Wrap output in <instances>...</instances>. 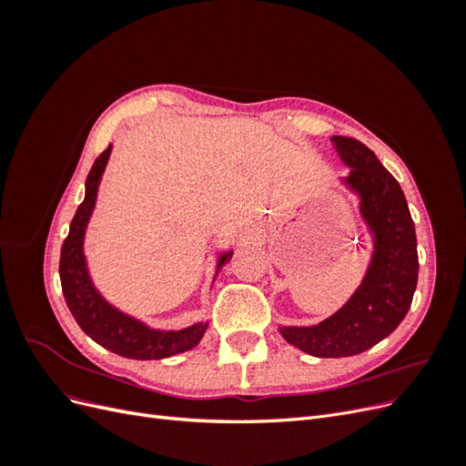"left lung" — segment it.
Returning a JSON list of instances; mask_svg holds the SVG:
<instances>
[{"label": "left lung", "instance_id": "obj_1", "mask_svg": "<svg viewBox=\"0 0 466 466\" xmlns=\"http://www.w3.org/2000/svg\"><path fill=\"white\" fill-rule=\"evenodd\" d=\"M350 167L346 185L373 233V257L360 288L342 309L315 327H281L286 340L315 358H348L373 348L399 327L418 284L416 229L404 192L360 139L332 136Z\"/></svg>", "mask_w": 466, "mask_h": 466}]
</instances>
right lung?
<instances>
[{"label":"right lung","instance_id":"add662e5","mask_svg":"<svg viewBox=\"0 0 466 466\" xmlns=\"http://www.w3.org/2000/svg\"><path fill=\"white\" fill-rule=\"evenodd\" d=\"M108 146L95 159L86 180V198L79 204L69 225V233L62 245L60 255V279L66 303L81 330L91 336L96 344L130 360H163L198 346L208 329V322H196L182 330H157L147 324L112 307L93 286L86 255H83V238L87 223L96 202V192L105 167L110 157ZM233 250L223 252L218 260V272L229 262ZM216 272V274H218Z\"/></svg>","mask_w":466,"mask_h":466}]
</instances>
